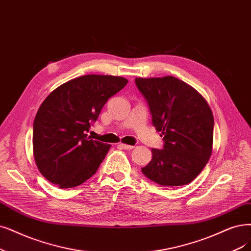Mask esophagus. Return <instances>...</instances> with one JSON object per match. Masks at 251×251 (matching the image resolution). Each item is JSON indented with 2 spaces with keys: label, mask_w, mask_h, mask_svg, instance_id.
<instances>
[{
  "label": "esophagus",
  "mask_w": 251,
  "mask_h": 251,
  "mask_svg": "<svg viewBox=\"0 0 251 251\" xmlns=\"http://www.w3.org/2000/svg\"><path fill=\"white\" fill-rule=\"evenodd\" d=\"M121 148H122V149H124V150H131V149H133V146H130V145H126V144H120L119 145Z\"/></svg>",
  "instance_id": "obj_1"
}]
</instances>
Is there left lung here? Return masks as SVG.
Listing matches in <instances>:
<instances>
[{"mask_svg":"<svg viewBox=\"0 0 251 251\" xmlns=\"http://www.w3.org/2000/svg\"><path fill=\"white\" fill-rule=\"evenodd\" d=\"M135 85L164 142L161 150H151L152 160L142 169L143 174L165 187L190 183L212 154L214 118L207 101L196 89L174 76L138 77Z\"/></svg>","mask_w":251,"mask_h":251,"instance_id":"8db88e82","label":"left lung"}]
</instances>
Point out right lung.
Masks as SVG:
<instances>
[{
    "mask_svg": "<svg viewBox=\"0 0 251 251\" xmlns=\"http://www.w3.org/2000/svg\"><path fill=\"white\" fill-rule=\"evenodd\" d=\"M128 80L90 74L58 87L42 102L33 124V150L39 172L60 188H71L94 175L110 145L88 136L107 100Z\"/></svg>",
    "mask_w": 251,
    "mask_h": 251,
    "instance_id": "right-lung-1",
    "label": "right lung"
}]
</instances>
